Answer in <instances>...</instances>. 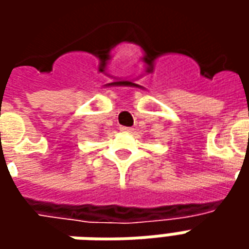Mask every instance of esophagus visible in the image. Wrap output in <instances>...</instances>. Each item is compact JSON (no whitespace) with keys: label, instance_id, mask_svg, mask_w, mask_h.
<instances>
[{"label":"esophagus","instance_id":"34e87169","mask_svg":"<svg viewBox=\"0 0 249 249\" xmlns=\"http://www.w3.org/2000/svg\"><path fill=\"white\" fill-rule=\"evenodd\" d=\"M120 130H123V132H130L132 128H129V126H120Z\"/></svg>","mask_w":249,"mask_h":249}]
</instances>
